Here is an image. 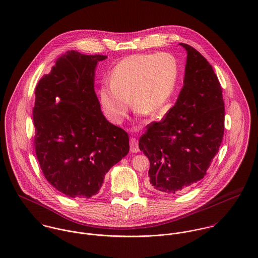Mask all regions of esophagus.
<instances>
[{"mask_svg":"<svg viewBox=\"0 0 258 258\" xmlns=\"http://www.w3.org/2000/svg\"><path fill=\"white\" fill-rule=\"evenodd\" d=\"M130 151L132 153L139 152V146H138V140L134 137L130 138Z\"/></svg>","mask_w":258,"mask_h":258,"instance_id":"1","label":"esophagus"}]
</instances>
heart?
Masks as SVG:
<instances>
[{
	"mask_svg": "<svg viewBox=\"0 0 258 258\" xmlns=\"http://www.w3.org/2000/svg\"><path fill=\"white\" fill-rule=\"evenodd\" d=\"M179 77V66L168 52L137 53L122 59L113 70L110 85L100 90L102 108L120 123L131 106L139 114H156L171 98Z\"/></svg>",
	"mask_w": 258,
	"mask_h": 258,
	"instance_id": "1",
	"label": "heart"
}]
</instances>
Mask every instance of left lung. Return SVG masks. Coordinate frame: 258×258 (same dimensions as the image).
<instances>
[{
    "mask_svg": "<svg viewBox=\"0 0 258 258\" xmlns=\"http://www.w3.org/2000/svg\"><path fill=\"white\" fill-rule=\"evenodd\" d=\"M185 48L184 86L165 117L147 126L139 148L150 161V184L173 195L206 175L224 133V102L213 67L194 47Z\"/></svg>",
    "mask_w": 258,
    "mask_h": 258,
    "instance_id": "left-lung-1",
    "label": "left lung"
}]
</instances>
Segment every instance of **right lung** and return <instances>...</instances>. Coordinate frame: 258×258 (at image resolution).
Here are the masks:
<instances>
[{
    "label": "right lung",
    "mask_w": 258,
    "mask_h": 258,
    "mask_svg": "<svg viewBox=\"0 0 258 258\" xmlns=\"http://www.w3.org/2000/svg\"><path fill=\"white\" fill-rule=\"evenodd\" d=\"M106 57L69 50L36 86L37 161L46 181L70 198L96 195L129 152L128 134L105 119L94 91L96 64Z\"/></svg>",
    "instance_id": "1"
}]
</instances>
